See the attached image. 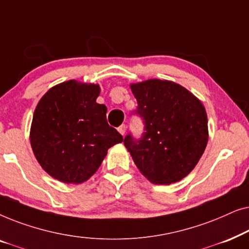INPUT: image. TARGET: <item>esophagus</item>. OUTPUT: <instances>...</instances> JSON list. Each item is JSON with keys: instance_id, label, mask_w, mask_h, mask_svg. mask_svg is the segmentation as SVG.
<instances>
[{"instance_id": "1", "label": "esophagus", "mask_w": 249, "mask_h": 249, "mask_svg": "<svg viewBox=\"0 0 249 249\" xmlns=\"http://www.w3.org/2000/svg\"><path fill=\"white\" fill-rule=\"evenodd\" d=\"M125 129H127V127H125V124H121L120 127L118 128V131L120 132V134H121L122 136H124V135L125 134Z\"/></svg>"}]
</instances>
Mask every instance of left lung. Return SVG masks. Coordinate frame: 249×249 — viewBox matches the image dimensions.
I'll return each instance as SVG.
<instances>
[{
    "label": "left lung",
    "mask_w": 249,
    "mask_h": 249,
    "mask_svg": "<svg viewBox=\"0 0 249 249\" xmlns=\"http://www.w3.org/2000/svg\"><path fill=\"white\" fill-rule=\"evenodd\" d=\"M137 100L136 114L144 134H131L124 144L135 164L149 181L170 185L188 176L202 158L209 141L207 114L198 98L169 80L149 79L131 84Z\"/></svg>",
    "instance_id": "8db88e82"
}]
</instances>
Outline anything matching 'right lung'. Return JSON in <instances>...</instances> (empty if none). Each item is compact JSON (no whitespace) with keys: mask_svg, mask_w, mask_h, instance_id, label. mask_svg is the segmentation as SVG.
<instances>
[{"mask_svg":"<svg viewBox=\"0 0 249 249\" xmlns=\"http://www.w3.org/2000/svg\"><path fill=\"white\" fill-rule=\"evenodd\" d=\"M101 88L69 80L47 90L34 112L30 145L40 166L64 183H81L97 171L107 149L124 141L96 103Z\"/></svg>","mask_w":249,"mask_h":249,"instance_id":"1","label":"right lung"}]
</instances>
